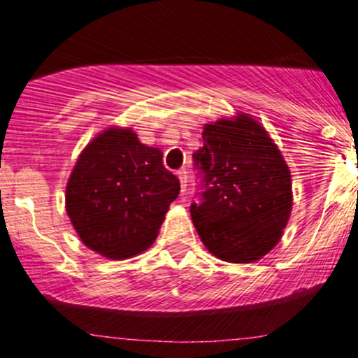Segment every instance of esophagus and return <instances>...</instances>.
<instances>
[{
    "mask_svg": "<svg viewBox=\"0 0 358 358\" xmlns=\"http://www.w3.org/2000/svg\"><path fill=\"white\" fill-rule=\"evenodd\" d=\"M176 176H178V180H180V187H182V192H185V188H187V182H188L187 170H185V168H182V170L176 171Z\"/></svg>",
    "mask_w": 358,
    "mask_h": 358,
    "instance_id": "obj_1",
    "label": "esophagus"
}]
</instances>
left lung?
Here are the masks:
<instances>
[{
  "label": "left lung",
  "instance_id": "1",
  "mask_svg": "<svg viewBox=\"0 0 358 358\" xmlns=\"http://www.w3.org/2000/svg\"><path fill=\"white\" fill-rule=\"evenodd\" d=\"M193 153L202 171V202L192 203L193 225L217 259L249 264L271 252L293 208L291 171L281 151L250 114L203 126Z\"/></svg>",
  "mask_w": 358,
  "mask_h": 358
}]
</instances>
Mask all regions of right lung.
I'll return each instance as SVG.
<instances>
[{
  "mask_svg": "<svg viewBox=\"0 0 358 358\" xmlns=\"http://www.w3.org/2000/svg\"><path fill=\"white\" fill-rule=\"evenodd\" d=\"M178 193L159 148L143 145L131 127L110 126L77 158L65 210L89 249L122 261L153 244Z\"/></svg>",
  "mask_w": 358,
  "mask_h": 358,
  "instance_id": "obj_1",
  "label": "right lung"
}]
</instances>
